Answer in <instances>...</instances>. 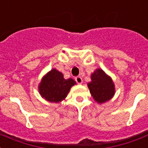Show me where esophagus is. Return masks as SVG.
<instances>
[{
    "mask_svg": "<svg viewBox=\"0 0 148 148\" xmlns=\"http://www.w3.org/2000/svg\"><path fill=\"white\" fill-rule=\"evenodd\" d=\"M75 80L76 81V83L78 84H82L83 83V79L81 76H76L75 78Z\"/></svg>",
    "mask_w": 148,
    "mask_h": 148,
    "instance_id": "esophagus-1",
    "label": "esophagus"
}]
</instances>
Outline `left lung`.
<instances>
[{
    "mask_svg": "<svg viewBox=\"0 0 148 148\" xmlns=\"http://www.w3.org/2000/svg\"><path fill=\"white\" fill-rule=\"evenodd\" d=\"M87 83L91 96L98 104L108 101L115 94V86L111 76L101 69H97L90 75Z\"/></svg>",
    "mask_w": 148,
    "mask_h": 148,
    "instance_id": "1",
    "label": "left lung"
}]
</instances>
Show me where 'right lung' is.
<instances>
[{"label": "right lung", "mask_w": 148, "mask_h": 148, "mask_svg": "<svg viewBox=\"0 0 148 148\" xmlns=\"http://www.w3.org/2000/svg\"><path fill=\"white\" fill-rule=\"evenodd\" d=\"M76 84L73 79H65L64 75L56 69H52L41 79L38 85L40 96L51 103H59L65 99L70 89Z\"/></svg>", "instance_id": "add662e5"}]
</instances>
